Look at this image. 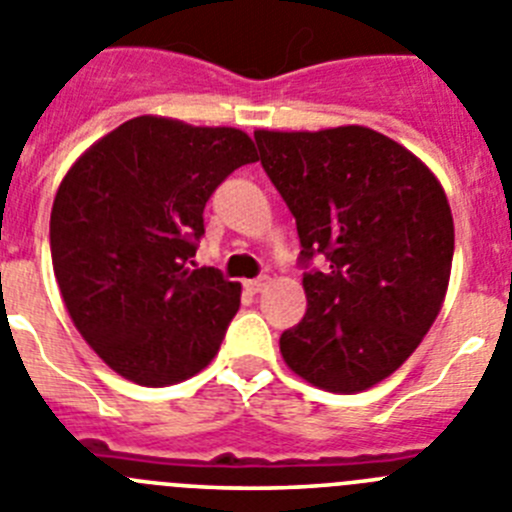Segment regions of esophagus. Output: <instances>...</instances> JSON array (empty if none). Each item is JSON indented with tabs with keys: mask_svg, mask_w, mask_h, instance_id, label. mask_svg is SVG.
I'll return each mask as SVG.
<instances>
[{
	"mask_svg": "<svg viewBox=\"0 0 512 512\" xmlns=\"http://www.w3.org/2000/svg\"><path fill=\"white\" fill-rule=\"evenodd\" d=\"M267 285H270V278H267V275H260V278L255 280H245V288L250 290V293H260V290H265Z\"/></svg>",
	"mask_w": 512,
	"mask_h": 512,
	"instance_id": "obj_1",
	"label": "esophagus"
}]
</instances>
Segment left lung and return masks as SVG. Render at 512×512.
<instances>
[{
    "instance_id": "left-lung-1",
    "label": "left lung",
    "mask_w": 512,
    "mask_h": 512,
    "mask_svg": "<svg viewBox=\"0 0 512 512\" xmlns=\"http://www.w3.org/2000/svg\"><path fill=\"white\" fill-rule=\"evenodd\" d=\"M260 163L296 216L306 316L283 331L285 365L329 393H362L416 352L439 316L454 219L439 178L400 142L359 124L257 130Z\"/></svg>"
}]
</instances>
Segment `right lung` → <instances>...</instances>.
Instances as JSON below:
<instances>
[{
    "mask_svg": "<svg viewBox=\"0 0 512 512\" xmlns=\"http://www.w3.org/2000/svg\"><path fill=\"white\" fill-rule=\"evenodd\" d=\"M255 160L247 132L145 114L71 165L50 211L55 280L73 326L117 375L163 388L219 352L242 285L191 257L209 196Z\"/></svg>",
    "mask_w": 512,
    "mask_h": 512,
    "instance_id": "1",
    "label": "right lung"
}]
</instances>
